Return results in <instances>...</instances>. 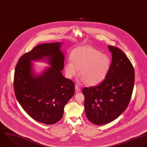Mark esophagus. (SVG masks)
Masks as SVG:
<instances>
[{
    "instance_id": "34e87169",
    "label": "esophagus",
    "mask_w": 147,
    "mask_h": 147,
    "mask_svg": "<svg viewBox=\"0 0 147 147\" xmlns=\"http://www.w3.org/2000/svg\"><path fill=\"white\" fill-rule=\"evenodd\" d=\"M75 90L76 92H79L80 91V88L78 87V86L77 85L75 86Z\"/></svg>"
}]
</instances>
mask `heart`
Returning a JSON list of instances; mask_svg holds the SVG:
<instances>
[{
  "mask_svg": "<svg viewBox=\"0 0 147 147\" xmlns=\"http://www.w3.org/2000/svg\"><path fill=\"white\" fill-rule=\"evenodd\" d=\"M70 61L65 65L67 78L77 74L80 69L81 81L90 86L96 85L107 76L111 64L110 57L90 46L79 47L70 53Z\"/></svg>",
  "mask_w": 147,
  "mask_h": 147,
  "instance_id": "obj_1",
  "label": "heart"
}]
</instances>
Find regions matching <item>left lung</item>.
Listing matches in <instances>:
<instances>
[{
	"label": "left lung",
	"instance_id": "8db88e82",
	"mask_svg": "<svg viewBox=\"0 0 147 147\" xmlns=\"http://www.w3.org/2000/svg\"><path fill=\"white\" fill-rule=\"evenodd\" d=\"M112 63L105 80L98 85L85 88L84 107L88 120L96 125L112 122L120 116L130 101L135 71L129 59L120 49L108 46Z\"/></svg>",
	"mask_w": 147,
	"mask_h": 147
}]
</instances>
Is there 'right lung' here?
<instances>
[{
  "label": "right lung",
  "instance_id": "right-lung-1",
  "mask_svg": "<svg viewBox=\"0 0 147 147\" xmlns=\"http://www.w3.org/2000/svg\"><path fill=\"white\" fill-rule=\"evenodd\" d=\"M62 42L43 43L23 55L16 66L13 86L16 98L23 109L35 120L50 125L62 117L64 107L74 94V84L63 76L65 55ZM48 63L36 74L32 61Z\"/></svg>",
  "mask_w": 147,
  "mask_h": 147
}]
</instances>
